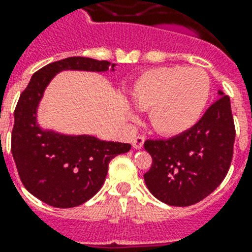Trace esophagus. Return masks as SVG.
I'll return each mask as SVG.
<instances>
[{
    "instance_id": "obj_1",
    "label": "esophagus",
    "mask_w": 252,
    "mask_h": 252,
    "mask_svg": "<svg viewBox=\"0 0 252 252\" xmlns=\"http://www.w3.org/2000/svg\"><path fill=\"white\" fill-rule=\"evenodd\" d=\"M144 142H145L144 136H137L132 140V146L134 147L136 150H140V149H142V146H144Z\"/></svg>"
}]
</instances>
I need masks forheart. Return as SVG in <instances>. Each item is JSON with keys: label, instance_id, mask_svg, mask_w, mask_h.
<instances>
[{"label": "heart", "instance_id": "obj_1", "mask_svg": "<svg viewBox=\"0 0 252 252\" xmlns=\"http://www.w3.org/2000/svg\"><path fill=\"white\" fill-rule=\"evenodd\" d=\"M211 93V80L200 68L158 67L145 72L134 84L132 97L149 110L157 132L176 136L190 129L203 114Z\"/></svg>", "mask_w": 252, "mask_h": 252}]
</instances>
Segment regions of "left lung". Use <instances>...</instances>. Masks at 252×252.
I'll return each mask as SVG.
<instances>
[{
  "label": "left lung",
  "mask_w": 252,
  "mask_h": 252,
  "mask_svg": "<svg viewBox=\"0 0 252 252\" xmlns=\"http://www.w3.org/2000/svg\"><path fill=\"white\" fill-rule=\"evenodd\" d=\"M199 122L168 140H146L151 168L144 175L147 189L163 203L191 206L210 195L225 179L233 158L236 128L230 99L219 92Z\"/></svg>",
  "instance_id": "left-lung-1"
}]
</instances>
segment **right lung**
<instances>
[{"instance_id":"right-lung-1","label":"right lung","mask_w":252,"mask_h":252,"mask_svg":"<svg viewBox=\"0 0 252 252\" xmlns=\"http://www.w3.org/2000/svg\"><path fill=\"white\" fill-rule=\"evenodd\" d=\"M114 66L108 61L69 57L34 72L20 94L14 112L11 153L24 188L49 206L71 208L91 199L105 183L108 163L128 153L130 145L42 130L36 111L45 88L63 69L103 72Z\"/></svg>"}]
</instances>
